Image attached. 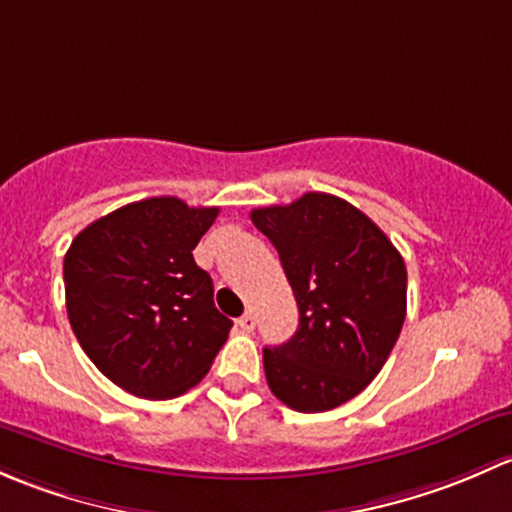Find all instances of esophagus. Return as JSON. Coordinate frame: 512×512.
<instances>
[{
	"mask_svg": "<svg viewBox=\"0 0 512 512\" xmlns=\"http://www.w3.org/2000/svg\"><path fill=\"white\" fill-rule=\"evenodd\" d=\"M236 325H239L241 333H254V328H256V315L251 313V310H246V313L241 315L239 320H236Z\"/></svg>",
	"mask_w": 512,
	"mask_h": 512,
	"instance_id": "esophagus-1",
	"label": "esophagus"
}]
</instances>
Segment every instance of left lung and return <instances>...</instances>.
Masks as SVG:
<instances>
[{
	"instance_id": "8db88e82",
	"label": "left lung",
	"mask_w": 512,
	"mask_h": 512,
	"mask_svg": "<svg viewBox=\"0 0 512 512\" xmlns=\"http://www.w3.org/2000/svg\"><path fill=\"white\" fill-rule=\"evenodd\" d=\"M251 221L281 256L298 330L263 350L271 392L295 412H328L377 377L407 315V266L374 221L345 199L308 192Z\"/></svg>"
}]
</instances>
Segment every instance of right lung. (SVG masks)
<instances>
[{"instance_id": "obj_1", "label": "right lung", "mask_w": 512, "mask_h": 512, "mask_svg": "<svg viewBox=\"0 0 512 512\" xmlns=\"http://www.w3.org/2000/svg\"><path fill=\"white\" fill-rule=\"evenodd\" d=\"M217 207L177 197L125 204L88 224L63 258L73 335L113 384L172 399L199 384L231 330L194 246Z\"/></svg>"}]
</instances>
